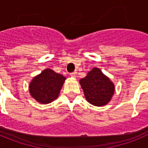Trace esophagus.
Masks as SVG:
<instances>
[{"instance_id": "34e87169", "label": "esophagus", "mask_w": 148, "mask_h": 148, "mask_svg": "<svg viewBox=\"0 0 148 148\" xmlns=\"http://www.w3.org/2000/svg\"><path fill=\"white\" fill-rule=\"evenodd\" d=\"M70 76H71L72 78H75V77H76V73L74 72V73H70Z\"/></svg>"}]
</instances>
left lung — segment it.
Returning <instances> with one entry per match:
<instances>
[{"label": "left lung", "instance_id": "1", "mask_svg": "<svg viewBox=\"0 0 148 148\" xmlns=\"http://www.w3.org/2000/svg\"><path fill=\"white\" fill-rule=\"evenodd\" d=\"M80 84L87 101L94 106L106 105L114 94L113 83L97 67H94L85 78H82Z\"/></svg>", "mask_w": 148, "mask_h": 148}]
</instances>
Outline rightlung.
<instances>
[{
    "label": "right lung",
    "instance_id": "right-lung-1",
    "mask_svg": "<svg viewBox=\"0 0 148 148\" xmlns=\"http://www.w3.org/2000/svg\"><path fill=\"white\" fill-rule=\"evenodd\" d=\"M65 79L66 78L59 73L49 68L45 69L30 82V95L40 104H49L58 97Z\"/></svg>",
    "mask_w": 148,
    "mask_h": 148
}]
</instances>
